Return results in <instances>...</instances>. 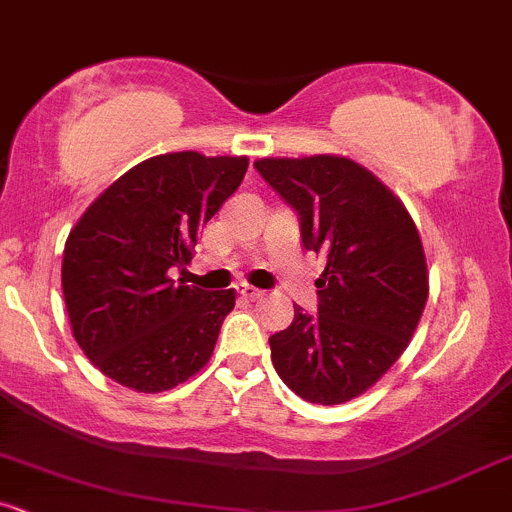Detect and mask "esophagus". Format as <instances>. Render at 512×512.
Returning a JSON list of instances; mask_svg holds the SVG:
<instances>
[{"label": "esophagus", "instance_id": "1", "mask_svg": "<svg viewBox=\"0 0 512 512\" xmlns=\"http://www.w3.org/2000/svg\"><path fill=\"white\" fill-rule=\"evenodd\" d=\"M236 293H239L244 300H258V298H261V290L254 288V285H239V288H236Z\"/></svg>", "mask_w": 512, "mask_h": 512}]
</instances>
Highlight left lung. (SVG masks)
Wrapping results in <instances>:
<instances>
[{"label":"left lung","mask_w":512,"mask_h":512,"mask_svg":"<svg viewBox=\"0 0 512 512\" xmlns=\"http://www.w3.org/2000/svg\"><path fill=\"white\" fill-rule=\"evenodd\" d=\"M261 178L298 212L302 246L324 258L317 312L295 305L276 332L278 376L307 403L368 390L410 344L425 310L427 263L403 202L351 158H261Z\"/></svg>","instance_id":"8db88e82"}]
</instances>
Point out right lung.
I'll list each match as a JSON object with an SVG mask.
<instances>
[{"mask_svg": "<svg viewBox=\"0 0 512 512\" xmlns=\"http://www.w3.org/2000/svg\"><path fill=\"white\" fill-rule=\"evenodd\" d=\"M246 168V156H153L126 170L75 224L60 271L65 307L75 342L104 376L161 393L210 361L236 295L188 285V266L200 229Z\"/></svg>", "mask_w": 512, "mask_h": 512, "instance_id": "1", "label": "right lung"}]
</instances>
